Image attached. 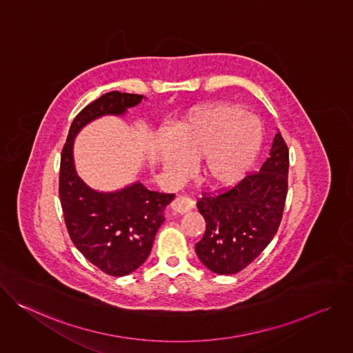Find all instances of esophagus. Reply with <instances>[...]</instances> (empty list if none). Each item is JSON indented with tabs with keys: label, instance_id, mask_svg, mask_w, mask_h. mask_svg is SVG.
<instances>
[{
	"label": "esophagus",
	"instance_id": "obj_1",
	"mask_svg": "<svg viewBox=\"0 0 353 353\" xmlns=\"http://www.w3.org/2000/svg\"><path fill=\"white\" fill-rule=\"evenodd\" d=\"M194 208V201L187 196H176L172 203V210L177 214H185Z\"/></svg>",
	"mask_w": 353,
	"mask_h": 353
}]
</instances>
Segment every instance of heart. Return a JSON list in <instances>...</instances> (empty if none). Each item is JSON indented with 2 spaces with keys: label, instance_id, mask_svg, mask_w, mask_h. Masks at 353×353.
<instances>
[{
  "label": "heart",
  "instance_id": "1",
  "mask_svg": "<svg viewBox=\"0 0 353 353\" xmlns=\"http://www.w3.org/2000/svg\"><path fill=\"white\" fill-rule=\"evenodd\" d=\"M263 142L260 123L230 105L196 110L162 139L159 158L163 166L181 176L187 162L198 161V173L212 187H228L253 166Z\"/></svg>",
  "mask_w": 353,
  "mask_h": 353
}]
</instances>
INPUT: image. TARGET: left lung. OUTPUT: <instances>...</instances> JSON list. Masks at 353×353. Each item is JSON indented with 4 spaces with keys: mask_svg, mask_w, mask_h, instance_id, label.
Segmentation results:
<instances>
[{
    "mask_svg": "<svg viewBox=\"0 0 353 353\" xmlns=\"http://www.w3.org/2000/svg\"><path fill=\"white\" fill-rule=\"evenodd\" d=\"M289 149L281 134L259 172L232 187L204 192L196 208L207 229L195 251L215 274L232 275L253 263L271 243L282 221L288 194Z\"/></svg>",
    "mask_w": 353,
    "mask_h": 353,
    "instance_id": "left-lung-1",
    "label": "left lung"
}]
</instances>
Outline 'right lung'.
Masks as SVG:
<instances>
[{
  "label": "right lung",
  "instance_id": "obj_1",
  "mask_svg": "<svg viewBox=\"0 0 353 353\" xmlns=\"http://www.w3.org/2000/svg\"><path fill=\"white\" fill-rule=\"evenodd\" d=\"M142 97L113 90L96 99L74 119L61 152L59 194L68 234L88 261L112 276L128 275L143 264L174 194L150 191L141 183L116 192L90 190L74 169V137L89 121L123 114Z\"/></svg>",
  "mask_w": 353,
  "mask_h": 353
}]
</instances>
